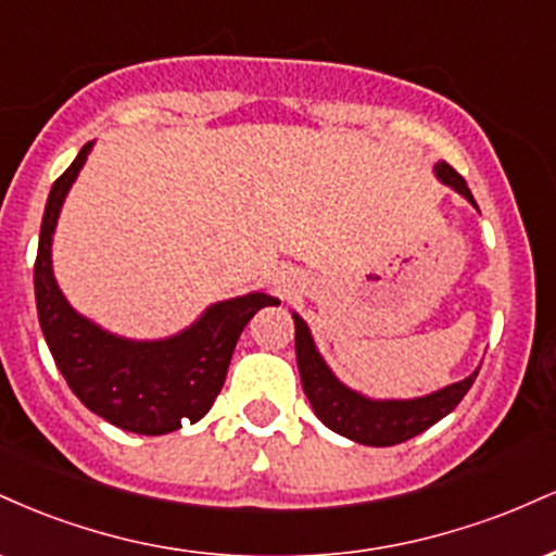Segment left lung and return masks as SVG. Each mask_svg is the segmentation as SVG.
I'll use <instances>...</instances> for the list:
<instances>
[{"label": "left lung", "instance_id": "1", "mask_svg": "<svg viewBox=\"0 0 556 556\" xmlns=\"http://www.w3.org/2000/svg\"><path fill=\"white\" fill-rule=\"evenodd\" d=\"M437 175L439 180L455 188L476 206L468 182L450 164L437 162ZM292 318H295V355L305 397L314 405V413L324 420V426L358 444L392 446L418 437L460 405V400L468 394L478 376V371L470 374L468 379L439 389L429 397L384 402L368 400L337 381V376L329 371L327 363L316 353V344L311 340V331L303 318L298 314H292Z\"/></svg>", "mask_w": 556, "mask_h": 556}]
</instances>
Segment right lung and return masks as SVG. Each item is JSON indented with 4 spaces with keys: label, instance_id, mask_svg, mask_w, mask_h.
Instances as JSON below:
<instances>
[{
    "label": "right lung",
    "instance_id": "1",
    "mask_svg": "<svg viewBox=\"0 0 556 556\" xmlns=\"http://www.w3.org/2000/svg\"><path fill=\"white\" fill-rule=\"evenodd\" d=\"M88 151L91 143L56 177L43 208L34 266L38 324L56 368L88 410L117 429L162 437L206 416L227 379L240 331L256 311L279 300L264 292L225 300L182 334L162 342L119 340L75 314L54 282L52 235Z\"/></svg>",
    "mask_w": 556,
    "mask_h": 556
}]
</instances>
